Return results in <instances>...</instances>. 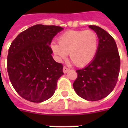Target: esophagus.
I'll list each match as a JSON object with an SVG mask.
<instances>
[{"label":"esophagus","instance_id":"34e87169","mask_svg":"<svg viewBox=\"0 0 128 128\" xmlns=\"http://www.w3.org/2000/svg\"><path fill=\"white\" fill-rule=\"evenodd\" d=\"M69 71H70V69H69V68L66 67V66H64V68H63V72H64V74H66V73L68 72Z\"/></svg>","mask_w":128,"mask_h":128}]
</instances>
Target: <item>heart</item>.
Instances as JSON below:
<instances>
[{
	"label": "heart",
	"instance_id": "b5f03b06",
	"mask_svg": "<svg viewBox=\"0 0 128 128\" xmlns=\"http://www.w3.org/2000/svg\"><path fill=\"white\" fill-rule=\"evenodd\" d=\"M58 42L51 46L56 57L63 60L69 54L71 60L78 67L91 62L98 48V34L91 30L66 31L58 37Z\"/></svg>",
	"mask_w": 128,
	"mask_h": 128
}]
</instances>
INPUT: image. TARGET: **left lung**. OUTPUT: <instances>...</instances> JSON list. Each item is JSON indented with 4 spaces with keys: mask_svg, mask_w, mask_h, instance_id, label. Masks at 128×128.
Instances as JSON below:
<instances>
[{
    "mask_svg": "<svg viewBox=\"0 0 128 128\" xmlns=\"http://www.w3.org/2000/svg\"><path fill=\"white\" fill-rule=\"evenodd\" d=\"M99 39L94 60L86 67L77 70L73 87L79 96L88 101L106 98L114 89L118 80L120 58L117 45L109 33L100 27L90 25Z\"/></svg>",
    "mask_w": 128,
    "mask_h": 128,
    "instance_id": "8db88e82",
    "label": "left lung"
}]
</instances>
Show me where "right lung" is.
<instances>
[{
    "instance_id": "right-lung-1",
    "label": "right lung",
    "mask_w": 128,
    "mask_h": 128,
    "mask_svg": "<svg viewBox=\"0 0 128 128\" xmlns=\"http://www.w3.org/2000/svg\"><path fill=\"white\" fill-rule=\"evenodd\" d=\"M62 30L58 26L34 25L11 43L7 71L13 88L24 99L42 102L55 92L58 79L64 74L63 65L53 59L50 44Z\"/></svg>"
}]
</instances>
